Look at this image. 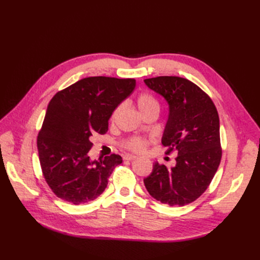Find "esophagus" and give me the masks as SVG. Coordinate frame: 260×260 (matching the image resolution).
I'll use <instances>...</instances> for the list:
<instances>
[{
    "mask_svg": "<svg viewBox=\"0 0 260 260\" xmlns=\"http://www.w3.org/2000/svg\"><path fill=\"white\" fill-rule=\"evenodd\" d=\"M136 158H137L136 155H132V154H125V155H123V159L124 160H133V159H136Z\"/></svg>",
    "mask_w": 260,
    "mask_h": 260,
    "instance_id": "obj_1",
    "label": "esophagus"
}]
</instances>
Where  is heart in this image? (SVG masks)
Masks as SVG:
<instances>
[{
    "instance_id": "heart-1",
    "label": "heart",
    "mask_w": 260,
    "mask_h": 260,
    "mask_svg": "<svg viewBox=\"0 0 260 260\" xmlns=\"http://www.w3.org/2000/svg\"><path fill=\"white\" fill-rule=\"evenodd\" d=\"M137 106L139 108V111L141 114H144L148 111H151V109H154V108H159V104L158 102H157V100L151 95V94L148 93H142L140 94V95L138 96L137 99ZM120 111V106L117 107L113 115H112V119H115L116 116L118 115V113H119ZM125 145H127L129 148H131L132 151H136V152H141L143 151V149L145 148V145H146V142L144 140L140 139V138H133L129 141H127V143H125Z\"/></svg>"
}]
</instances>
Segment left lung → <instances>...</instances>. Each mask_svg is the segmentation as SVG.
<instances>
[{
	"label": "left lung",
	"mask_w": 260,
	"mask_h": 260,
	"mask_svg": "<svg viewBox=\"0 0 260 260\" xmlns=\"http://www.w3.org/2000/svg\"><path fill=\"white\" fill-rule=\"evenodd\" d=\"M168 104L161 143L176 152L174 166L155 162L144 184L154 199L170 206L192 203L206 191L221 159L217 109L207 94L180 77L144 80Z\"/></svg>",
	"instance_id": "obj_1"
}]
</instances>
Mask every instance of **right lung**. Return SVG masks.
Instances as JSON below:
<instances>
[{"mask_svg":"<svg viewBox=\"0 0 260 260\" xmlns=\"http://www.w3.org/2000/svg\"><path fill=\"white\" fill-rule=\"evenodd\" d=\"M136 85L135 79L89 77L50 101L38 152L44 179L57 198L79 205L104 192L108 177L122 158L113 154L92 160L91 137L108 130L113 112Z\"/></svg>","mask_w":260,"mask_h":260,"instance_id":"1","label":"right lung"}]
</instances>
